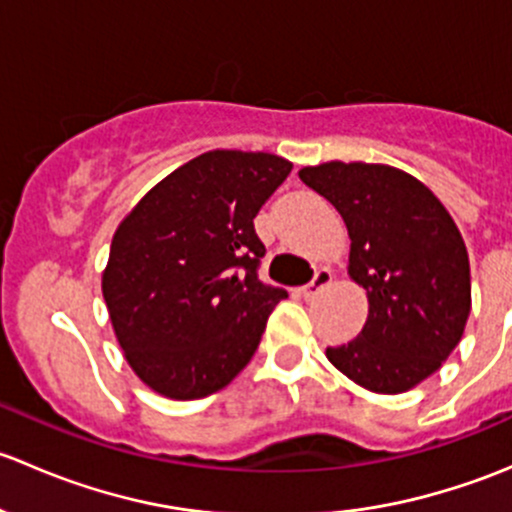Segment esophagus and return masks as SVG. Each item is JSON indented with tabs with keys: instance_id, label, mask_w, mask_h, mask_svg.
<instances>
[{
	"instance_id": "obj_1",
	"label": "esophagus",
	"mask_w": 512,
	"mask_h": 512,
	"mask_svg": "<svg viewBox=\"0 0 512 512\" xmlns=\"http://www.w3.org/2000/svg\"><path fill=\"white\" fill-rule=\"evenodd\" d=\"M332 280H334L332 270H329V267H319V270L314 272L312 282H309V285H304V287H302V297H304V299H312L314 294L319 292V289L327 287L329 282H332Z\"/></svg>"
}]
</instances>
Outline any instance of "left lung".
<instances>
[{"label": "left lung", "instance_id": "obj_1", "mask_svg": "<svg viewBox=\"0 0 512 512\" xmlns=\"http://www.w3.org/2000/svg\"><path fill=\"white\" fill-rule=\"evenodd\" d=\"M342 215L349 277L366 289L359 337L327 347V359L371 394H404L441 369L471 312L468 250L441 200L406 170L384 163H329L299 170Z\"/></svg>", "mask_w": 512, "mask_h": 512}]
</instances>
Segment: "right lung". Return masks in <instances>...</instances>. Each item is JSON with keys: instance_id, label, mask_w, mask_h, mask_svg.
I'll use <instances>...</instances> for the list:
<instances>
[{"instance_id": "obj_1", "label": "right lung", "mask_w": 512, "mask_h": 512, "mask_svg": "<svg viewBox=\"0 0 512 512\" xmlns=\"http://www.w3.org/2000/svg\"><path fill=\"white\" fill-rule=\"evenodd\" d=\"M292 163L208 151L165 175L121 220L101 292L138 379L165 399L215 394L247 366L285 289L262 285L255 215Z\"/></svg>"}]
</instances>
